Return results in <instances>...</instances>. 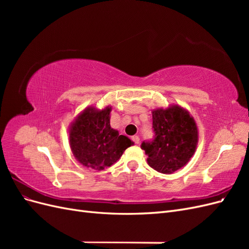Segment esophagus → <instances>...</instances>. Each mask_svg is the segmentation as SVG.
I'll return each mask as SVG.
<instances>
[{"mask_svg": "<svg viewBox=\"0 0 249 249\" xmlns=\"http://www.w3.org/2000/svg\"><path fill=\"white\" fill-rule=\"evenodd\" d=\"M132 140L136 143V144H138V143L140 142V138H139V136H137V135H135V136H133L132 137Z\"/></svg>", "mask_w": 249, "mask_h": 249, "instance_id": "1", "label": "esophagus"}]
</instances>
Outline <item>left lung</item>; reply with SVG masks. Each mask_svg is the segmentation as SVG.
<instances>
[{
    "label": "left lung",
    "instance_id": "1",
    "mask_svg": "<svg viewBox=\"0 0 249 249\" xmlns=\"http://www.w3.org/2000/svg\"><path fill=\"white\" fill-rule=\"evenodd\" d=\"M155 139L142 142L147 163L158 172L171 175L184 167L193 157L198 142L194 118L185 108L171 105L152 111Z\"/></svg>",
    "mask_w": 249,
    "mask_h": 249
}]
</instances>
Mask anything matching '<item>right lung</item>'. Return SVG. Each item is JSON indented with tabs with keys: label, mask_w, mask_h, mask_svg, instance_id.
<instances>
[{
	"label": "right lung",
	"mask_w": 249,
	"mask_h": 249,
	"mask_svg": "<svg viewBox=\"0 0 249 249\" xmlns=\"http://www.w3.org/2000/svg\"><path fill=\"white\" fill-rule=\"evenodd\" d=\"M112 107H87L70 125V145L83 166L103 170L116 163L133 141L110 125Z\"/></svg>",
	"instance_id": "add662e5"
}]
</instances>
